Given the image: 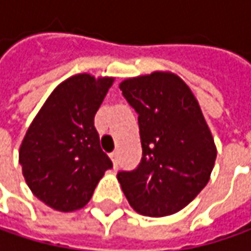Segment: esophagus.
<instances>
[{
	"instance_id": "obj_1",
	"label": "esophagus",
	"mask_w": 251,
	"mask_h": 251,
	"mask_svg": "<svg viewBox=\"0 0 251 251\" xmlns=\"http://www.w3.org/2000/svg\"><path fill=\"white\" fill-rule=\"evenodd\" d=\"M111 159L114 162V166H117V162H119V152L117 151L111 153Z\"/></svg>"
}]
</instances>
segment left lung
<instances>
[{"instance_id": "obj_1", "label": "left lung", "mask_w": 251, "mask_h": 251, "mask_svg": "<svg viewBox=\"0 0 251 251\" xmlns=\"http://www.w3.org/2000/svg\"><path fill=\"white\" fill-rule=\"evenodd\" d=\"M138 113L142 159L117 178L130 205L145 217L176 214L207 186L217 145L197 98L177 74L153 71L119 85Z\"/></svg>"}]
</instances>
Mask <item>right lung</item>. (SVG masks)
I'll use <instances>...</instances> for the list:
<instances>
[{
    "instance_id": "add662e5",
    "label": "right lung",
    "mask_w": 251,
    "mask_h": 251,
    "mask_svg": "<svg viewBox=\"0 0 251 251\" xmlns=\"http://www.w3.org/2000/svg\"><path fill=\"white\" fill-rule=\"evenodd\" d=\"M114 76L82 73L55 86L19 148L25 181L34 197L60 212L83 208L111 168L93 119Z\"/></svg>"
}]
</instances>
